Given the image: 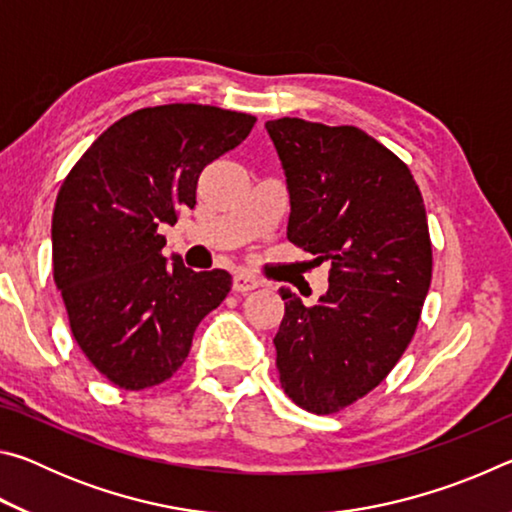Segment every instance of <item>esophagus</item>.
I'll use <instances>...</instances> for the list:
<instances>
[{
  "instance_id": "obj_1",
  "label": "esophagus",
  "mask_w": 512,
  "mask_h": 512,
  "mask_svg": "<svg viewBox=\"0 0 512 512\" xmlns=\"http://www.w3.org/2000/svg\"><path fill=\"white\" fill-rule=\"evenodd\" d=\"M259 287V280L253 275L248 273H237L235 277H232V289H235L237 293H248V291H255Z\"/></svg>"
}]
</instances>
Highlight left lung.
<instances>
[{"mask_svg":"<svg viewBox=\"0 0 512 512\" xmlns=\"http://www.w3.org/2000/svg\"><path fill=\"white\" fill-rule=\"evenodd\" d=\"M287 176L291 244L329 262V289L302 305L280 289V384L311 413L361 400L395 368L431 284V239L411 171L357 126L266 121Z\"/></svg>","mask_w":512,"mask_h":512,"instance_id":"obj_1","label":"left lung"}]
</instances>
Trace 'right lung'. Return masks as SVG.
Listing matches in <instances>:
<instances>
[{
    "instance_id": "1",
    "label": "right lung",
    "mask_w": 512,
    "mask_h": 512,
    "mask_svg": "<svg viewBox=\"0 0 512 512\" xmlns=\"http://www.w3.org/2000/svg\"><path fill=\"white\" fill-rule=\"evenodd\" d=\"M255 117L201 103L135 110L92 142L63 180L51 219L54 282L85 357L126 391L183 366L230 273L162 257L158 228L196 205L207 164L246 140Z\"/></svg>"
}]
</instances>
